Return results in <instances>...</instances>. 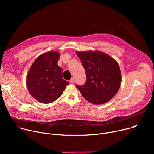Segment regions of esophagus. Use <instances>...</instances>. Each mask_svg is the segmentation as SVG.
I'll return each mask as SVG.
<instances>
[{
	"label": "esophagus",
	"mask_w": 154,
	"mask_h": 154,
	"mask_svg": "<svg viewBox=\"0 0 154 154\" xmlns=\"http://www.w3.org/2000/svg\"><path fill=\"white\" fill-rule=\"evenodd\" d=\"M74 82H75V81H74V79H71L70 80V83H74Z\"/></svg>",
	"instance_id": "34e87169"
}]
</instances>
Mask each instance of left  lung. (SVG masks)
Instances as JSON below:
<instances>
[{
    "label": "left lung",
    "instance_id": "left-lung-1",
    "mask_svg": "<svg viewBox=\"0 0 154 154\" xmlns=\"http://www.w3.org/2000/svg\"><path fill=\"white\" fill-rule=\"evenodd\" d=\"M85 69L86 80L77 89L86 100L100 105L110 100L118 91L121 74L117 61L108 54L97 51H77Z\"/></svg>",
    "mask_w": 154,
    "mask_h": 154
}]
</instances>
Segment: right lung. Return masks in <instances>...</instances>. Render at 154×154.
Here are the masks:
<instances>
[{
  "label": "right lung",
  "mask_w": 154,
  "mask_h": 154,
  "mask_svg": "<svg viewBox=\"0 0 154 154\" xmlns=\"http://www.w3.org/2000/svg\"><path fill=\"white\" fill-rule=\"evenodd\" d=\"M60 55V53L54 51L40 55L27 75L28 91L41 103H50L56 100L69 84L63 79L62 69L57 64Z\"/></svg>",
  "instance_id": "add662e5"
}]
</instances>
